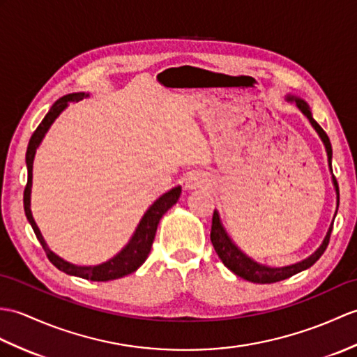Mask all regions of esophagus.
Returning <instances> with one entry per match:
<instances>
[{"label": "esophagus", "instance_id": "obj_1", "mask_svg": "<svg viewBox=\"0 0 357 357\" xmlns=\"http://www.w3.org/2000/svg\"><path fill=\"white\" fill-rule=\"evenodd\" d=\"M185 184H187V188H190V190L202 188V187L210 185V178H208V175H205V173H202V172H193L188 175Z\"/></svg>", "mask_w": 357, "mask_h": 357}]
</instances>
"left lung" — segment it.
Masks as SVG:
<instances>
[{
  "label": "left lung",
  "instance_id": "left-lung-1",
  "mask_svg": "<svg viewBox=\"0 0 357 357\" xmlns=\"http://www.w3.org/2000/svg\"><path fill=\"white\" fill-rule=\"evenodd\" d=\"M289 100H294L296 103V106L300 107L301 112L305 115V117L309 119V121L312 123V126L314 128V130L318 132L322 143L326 146V151H327V156H328V165L331 169V144H330V139L327 137V134L324 132L319 124L313 120L312 117V112L309 109L307 103L301 98H296V97H289ZM333 184L336 188V195H337V204H339V187H337V181L333 175ZM331 229H333V223H331L330 228H328V233L324 238V242L318 248L317 252L312 254L309 259H305L300 263H295L292 266H286V268H268V266H263V264H259L257 261L251 260L250 257L245 255L242 251L238 250V248L233 243V240L228 237V234L225 233V229H223L220 219H219V214L218 211L213 213V222H211V243L214 246V251L218 252L219 259L222 260V263L225 264V266L233 271L236 275L242 277L248 281H251V283H260V284H269V283H277V281L281 280H286L289 277L295 275V273L301 272L304 269L310 268L312 264L317 263V260H319V257L324 254V251L327 250L328 242H330V236H331Z\"/></svg>",
  "mask_w": 357,
  "mask_h": 357
}]
</instances>
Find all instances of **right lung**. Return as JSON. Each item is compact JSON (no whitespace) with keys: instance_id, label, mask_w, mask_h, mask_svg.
<instances>
[{"instance_id":"1","label":"right lung","mask_w":357,"mask_h":357,"mask_svg":"<svg viewBox=\"0 0 357 357\" xmlns=\"http://www.w3.org/2000/svg\"><path fill=\"white\" fill-rule=\"evenodd\" d=\"M86 96L88 94H85V93H74V94H66V96L61 97L59 100H56L54 105L50 107V111L47 112L44 120L40 121L36 130L33 132V135L29 141L27 153H26L29 175H27L26 188H24V211H26L27 220L30 222L33 231H35L39 243L43 245L48 260L52 261L57 269L65 272V273H68V275H76V277L91 280V281H109V280H117V278L128 275V273L135 272L141 266V264L146 261L149 252H151L153 240H155L156 228H158L160 219L162 218V214L170 208V206L176 204V201L181 196V187L172 188L170 192L162 195L160 199H156V202H153V205L146 211L143 219H141L135 234L130 238V242L126 245V248H124V250L119 255H115L114 259H111L109 261L98 264V266H76V264L65 261L61 259V257H57L53 251H50L47 243L44 242L43 234H40V231L36 227L35 220H33L31 211H30L33 158H35V153H36V149H38L39 143L43 141L48 128L52 126V123L57 119V115H59L65 109L66 105H68L70 102H79Z\"/></svg>"}]
</instances>
